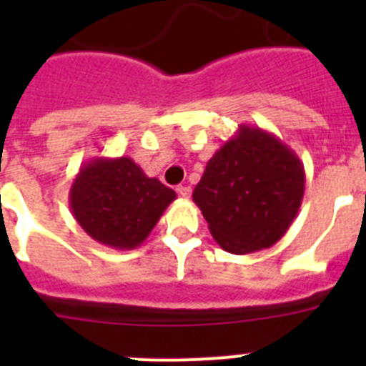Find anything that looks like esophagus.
Instances as JSON below:
<instances>
[{
  "mask_svg": "<svg viewBox=\"0 0 366 366\" xmlns=\"http://www.w3.org/2000/svg\"><path fill=\"white\" fill-rule=\"evenodd\" d=\"M176 190H177V194H179L181 198H189L190 192H192V189H190L189 185H179Z\"/></svg>",
  "mask_w": 366,
  "mask_h": 366,
  "instance_id": "1",
  "label": "esophagus"
}]
</instances>
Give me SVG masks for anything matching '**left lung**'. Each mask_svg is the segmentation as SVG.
I'll return each instance as SVG.
<instances>
[{"mask_svg":"<svg viewBox=\"0 0 366 366\" xmlns=\"http://www.w3.org/2000/svg\"><path fill=\"white\" fill-rule=\"evenodd\" d=\"M304 183L302 161L292 148L258 126L238 124L209 159L192 199L223 251L249 254L286 234Z\"/></svg>","mask_w":366,"mask_h":366,"instance_id":"1","label":"left lung"}]
</instances>
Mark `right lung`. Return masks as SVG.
I'll return each instance as SVG.
<instances>
[{"label": "right lung", "mask_w": 366, "mask_h": 366, "mask_svg": "<svg viewBox=\"0 0 366 366\" xmlns=\"http://www.w3.org/2000/svg\"><path fill=\"white\" fill-rule=\"evenodd\" d=\"M174 199L172 189L126 155L87 161L69 189L71 212L86 234L121 251L143 244Z\"/></svg>", "instance_id": "add662e5"}]
</instances>
